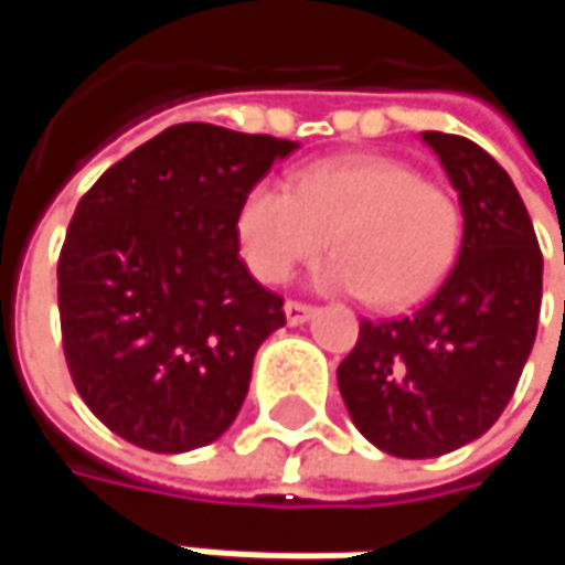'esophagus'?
Listing matches in <instances>:
<instances>
[{"label": "esophagus", "instance_id": "esophagus-1", "mask_svg": "<svg viewBox=\"0 0 565 565\" xmlns=\"http://www.w3.org/2000/svg\"><path fill=\"white\" fill-rule=\"evenodd\" d=\"M282 311H286V320H289L292 327L305 323L308 317L315 315V308H311V305H301V301H286V305H282Z\"/></svg>", "mask_w": 565, "mask_h": 565}]
</instances>
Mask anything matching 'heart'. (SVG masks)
Instances as JSON below:
<instances>
[{"instance_id":"obj_1","label":"heart","mask_w":565,"mask_h":565,"mask_svg":"<svg viewBox=\"0 0 565 565\" xmlns=\"http://www.w3.org/2000/svg\"><path fill=\"white\" fill-rule=\"evenodd\" d=\"M238 248L260 282L337 250L317 279L361 292L377 311H399L444 279L462 245L459 201L415 166L380 153H352L301 169L292 188L260 182L235 216Z\"/></svg>"}]
</instances>
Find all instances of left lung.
<instances>
[{
    "instance_id": "8db88e82",
    "label": "left lung",
    "mask_w": 565,
    "mask_h": 565,
    "mask_svg": "<svg viewBox=\"0 0 565 565\" xmlns=\"http://www.w3.org/2000/svg\"><path fill=\"white\" fill-rule=\"evenodd\" d=\"M462 206V248L415 315L361 320L337 380L352 422L399 459L488 434L515 393L541 315L544 257L507 169L475 141L424 131Z\"/></svg>"
}]
</instances>
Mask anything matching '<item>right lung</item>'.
I'll return each mask as SVG.
<instances>
[{
  "mask_svg": "<svg viewBox=\"0 0 565 565\" xmlns=\"http://www.w3.org/2000/svg\"><path fill=\"white\" fill-rule=\"evenodd\" d=\"M298 143L185 121L109 166L58 254L62 349L81 399L121 440L188 452L248 396L282 298L238 257L235 216Z\"/></svg>",
  "mask_w": 565,
  "mask_h": 565,
  "instance_id": "obj_1",
  "label": "right lung"
}]
</instances>
